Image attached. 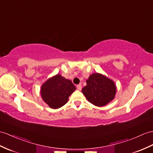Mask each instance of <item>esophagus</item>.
<instances>
[{
  "label": "esophagus",
  "instance_id": "34e87169",
  "mask_svg": "<svg viewBox=\"0 0 153 153\" xmlns=\"http://www.w3.org/2000/svg\"><path fill=\"white\" fill-rule=\"evenodd\" d=\"M76 89H78V90H81L82 89V85H80V84H79V85H76Z\"/></svg>",
  "mask_w": 153,
  "mask_h": 153
}]
</instances>
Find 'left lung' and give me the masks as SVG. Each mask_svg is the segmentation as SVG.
<instances>
[{"label": "left lung", "mask_w": 153, "mask_h": 153, "mask_svg": "<svg viewBox=\"0 0 153 153\" xmlns=\"http://www.w3.org/2000/svg\"><path fill=\"white\" fill-rule=\"evenodd\" d=\"M82 89L89 102L97 106L106 105L114 98L116 87L114 82L99 73H94L86 80Z\"/></svg>", "instance_id": "obj_1"}]
</instances>
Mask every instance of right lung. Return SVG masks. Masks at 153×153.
<instances>
[{"instance_id":"right-lung-1","label":"right lung","mask_w":153,"mask_h":153,"mask_svg":"<svg viewBox=\"0 0 153 153\" xmlns=\"http://www.w3.org/2000/svg\"><path fill=\"white\" fill-rule=\"evenodd\" d=\"M75 89L76 87L71 81L58 74L42 85L41 95L51 108L57 109L65 105L69 97Z\"/></svg>"}]
</instances>
